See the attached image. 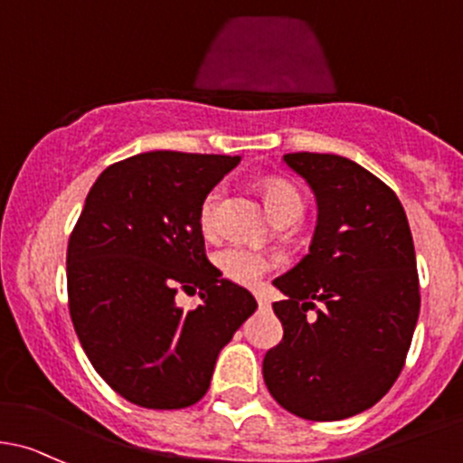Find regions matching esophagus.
Returning a JSON list of instances; mask_svg holds the SVG:
<instances>
[{"label":"esophagus","instance_id":"esophagus-1","mask_svg":"<svg viewBox=\"0 0 463 463\" xmlns=\"http://www.w3.org/2000/svg\"><path fill=\"white\" fill-rule=\"evenodd\" d=\"M255 299L260 306H269V297H266V293H261V290H255Z\"/></svg>","mask_w":463,"mask_h":463}]
</instances>
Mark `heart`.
I'll return each instance as SVG.
<instances>
[{
	"instance_id": "b5f03b06",
	"label": "heart",
	"mask_w": 463,
	"mask_h": 463,
	"mask_svg": "<svg viewBox=\"0 0 463 463\" xmlns=\"http://www.w3.org/2000/svg\"><path fill=\"white\" fill-rule=\"evenodd\" d=\"M261 194H264L266 208H269V213L275 219H279L284 213L293 211V208H301L299 193H297L288 182H281V179H270V182H266L264 188H261ZM215 203L217 191H213L203 197L202 208H199V226H202L203 232L211 231V219L213 211H215ZM215 264L219 272H222L228 281H232V284L255 286L260 284L261 277L275 269L279 261H277V257L266 255V252L260 250H252V248L231 246L223 248L222 252H217Z\"/></svg>"
}]
</instances>
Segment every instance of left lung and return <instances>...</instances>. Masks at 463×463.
<instances>
[{
	"label": "left lung",
	"mask_w": 463,
	"mask_h": 463,
	"mask_svg": "<svg viewBox=\"0 0 463 463\" xmlns=\"http://www.w3.org/2000/svg\"><path fill=\"white\" fill-rule=\"evenodd\" d=\"M284 162L313 188L317 226L308 255L272 281L286 295L272 304L284 339L266 353L264 382L301 420H346L391 391L411 348L420 317L411 226L397 194L359 164L321 153Z\"/></svg>",
	"instance_id": "1"
}]
</instances>
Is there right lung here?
<instances>
[{
	"label": "right lung",
	"mask_w": 463,
	"mask_h": 463,
	"mask_svg": "<svg viewBox=\"0 0 463 463\" xmlns=\"http://www.w3.org/2000/svg\"><path fill=\"white\" fill-rule=\"evenodd\" d=\"M241 157L153 150L92 184L66 252L68 308L92 368L142 408L197 403L257 301L208 261L199 208ZM177 289L203 304L179 309Z\"/></svg>",
	"instance_id": "1"
}]
</instances>
